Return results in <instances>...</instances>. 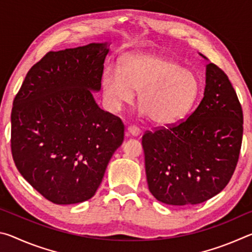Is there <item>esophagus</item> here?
I'll return each mask as SVG.
<instances>
[{
  "label": "esophagus",
  "instance_id": "34e87169",
  "mask_svg": "<svg viewBox=\"0 0 252 252\" xmlns=\"http://www.w3.org/2000/svg\"><path fill=\"white\" fill-rule=\"evenodd\" d=\"M126 132H127V134L131 136H139L140 133H141V130H140L138 126H129L126 127Z\"/></svg>",
  "mask_w": 252,
  "mask_h": 252
}]
</instances>
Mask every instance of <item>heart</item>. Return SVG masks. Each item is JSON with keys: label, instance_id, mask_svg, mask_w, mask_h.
<instances>
[{"label": "heart", "instance_id": "heart-1", "mask_svg": "<svg viewBox=\"0 0 252 252\" xmlns=\"http://www.w3.org/2000/svg\"><path fill=\"white\" fill-rule=\"evenodd\" d=\"M105 104L120 111L138 91L140 113L159 126L182 120L197 102L201 83L192 70L164 55L135 52L126 55L121 67L106 66L101 76Z\"/></svg>", "mask_w": 252, "mask_h": 252}]
</instances>
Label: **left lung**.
Wrapping results in <instances>:
<instances>
[{
    "instance_id": "obj_1",
    "label": "left lung",
    "mask_w": 252,
    "mask_h": 252,
    "mask_svg": "<svg viewBox=\"0 0 252 252\" xmlns=\"http://www.w3.org/2000/svg\"><path fill=\"white\" fill-rule=\"evenodd\" d=\"M242 125L244 114L231 82L209 62L203 99L194 112L178 126L142 136L153 197L171 206H189L221 192L236 169Z\"/></svg>"
}]
</instances>
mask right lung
<instances>
[{
	"instance_id": "right-lung-1",
	"label": "right lung",
	"mask_w": 252,
	"mask_h": 252,
	"mask_svg": "<svg viewBox=\"0 0 252 252\" xmlns=\"http://www.w3.org/2000/svg\"><path fill=\"white\" fill-rule=\"evenodd\" d=\"M110 44L50 51L25 76L11 114L16 168L55 204L91 199L125 138L120 119L99 108L93 93Z\"/></svg>"
}]
</instances>
